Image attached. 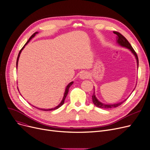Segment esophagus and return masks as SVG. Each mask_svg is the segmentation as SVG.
<instances>
[{
  "label": "esophagus",
  "mask_w": 150,
  "mask_h": 150,
  "mask_svg": "<svg viewBox=\"0 0 150 150\" xmlns=\"http://www.w3.org/2000/svg\"><path fill=\"white\" fill-rule=\"evenodd\" d=\"M89 76V74L87 72H82L80 75V78L83 80H84L86 78H88Z\"/></svg>",
  "instance_id": "obj_1"
}]
</instances>
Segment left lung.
Returning <instances> with one entry per match:
<instances>
[{
  "label": "left lung",
  "mask_w": 150,
  "mask_h": 150,
  "mask_svg": "<svg viewBox=\"0 0 150 150\" xmlns=\"http://www.w3.org/2000/svg\"><path fill=\"white\" fill-rule=\"evenodd\" d=\"M113 32H114V34H115L117 35V42L120 45H121L122 47H126V48L128 49L133 53V54L134 55L136 58V60H137V67H139L138 57L137 55V53H136L134 50L133 49V48L132 47L131 45L130 44V43L128 41L127 39H126L120 33L117 32V31H113ZM92 97V102L93 103L94 105H96L98 108H103V109H109V108H116L117 106L121 105L123 103V102H125L126 100H127V99H125L124 101L120 102V103H115V104H111V105H107V104H104L103 103H101V102H100L97 98V97H96V95H95V92H93V93Z\"/></svg>",
  "instance_id": "8db88e82"
}]
</instances>
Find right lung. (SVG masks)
<instances>
[{
  "instance_id": "right-lung-1",
  "label": "right lung",
  "mask_w": 150,
  "mask_h": 150,
  "mask_svg": "<svg viewBox=\"0 0 150 150\" xmlns=\"http://www.w3.org/2000/svg\"><path fill=\"white\" fill-rule=\"evenodd\" d=\"M37 33H38V32H35L34 34H33L31 36V37L29 38V39L28 40V41L25 43V44L23 45V47H22V49L20 50V52H19V54H18V58H17V61H16V67H18V60H19V57H20V54H21V52H22V50L23 49V48H24L25 47V45H27L29 42H30V41L31 40V39H32ZM74 83V82L73 81H72V82H70L67 86H66V90H65V92H64V97H63V98H62V101H61V103L57 106H56L55 108H51V109H41V108H36V107H35V106H33V107H35V108H38V109H40V110H42V111H52V110H55V109H58L59 107H61L63 104H64V100H65V99H66V97H67V93H68V92H69V88L71 86H72V84Z\"/></svg>"
}]
</instances>
